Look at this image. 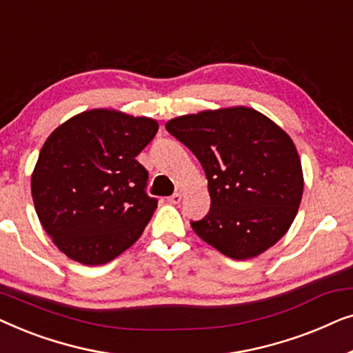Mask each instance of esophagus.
I'll list each match as a JSON object with an SVG mask.
<instances>
[{
  "mask_svg": "<svg viewBox=\"0 0 353 353\" xmlns=\"http://www.w3.org/2000/svg\"><path fill=\"white\" fill-rule=\"evenodd\" d=\"M167 201L170 202V204H180V201H181V194H180V192H175V194H172L170 197H168Z\"/></svg>",
  "mask_w": 353,
  "mask_h": 353,
  "instance_id": "esophagus-1",
  "label": "esophagus"
}]
</instances>
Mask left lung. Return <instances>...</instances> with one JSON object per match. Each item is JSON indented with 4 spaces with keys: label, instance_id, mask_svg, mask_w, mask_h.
<instances>
[{
    "label": "left lung",
    "instance_id": "left-lung-1",
    "mask_svg": "<svg viewBox=\"0 0 353 353\" xmlns=\"http://www.w3.org/2000/svg\"><path fill=\"white\" fill-rule=\"evenodd\" d=\"M167 132L197 157L210 210L191 221L202 241L234 260L254 259L288 233L303 192L296 144L273 120L245 105L175 117Z\"/></svg>",
    "mask_w": 353,
    "mask_h": 353
}]
</instances>
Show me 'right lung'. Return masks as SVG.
<instances>
[{
  "instance_id": "right-lung-1",
  "label": "right lung",
  "mask_w": 353,
  "mask_h": 353,
  "mask_svg": "<svg viewBox=\"0 0 353 353\" xmlns=\"http://www.w3.org/2000/svg\"><path fill=\"white\" fill-rule=\"evenodd\" d=\"M157 130L154 119L91 109L48 137L32 173V197L62 254L93 267L137 243L157 209L137 156Z\"/></svg>"
}]
</instances>
